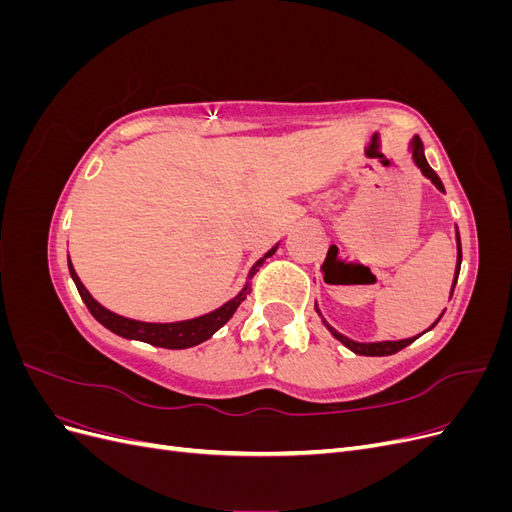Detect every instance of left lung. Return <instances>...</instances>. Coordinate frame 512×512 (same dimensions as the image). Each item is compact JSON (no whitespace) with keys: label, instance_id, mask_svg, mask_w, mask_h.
I'll list each match as a JSON object with an SVG mask.
<instances>
[{"label":"left lung","instance_id":"1","mask_svg":"<svg viewBox=\"0 0 512 512\" xmlns=\"http://www.w3.org/2000/svg\"><path fill=\"white\" fill-rule=\"evenodd\" d=\"M412 158H414V162H416V166L421 168V173L427 177V179H431V183L436 185L438 190H442L444 192V185H442V181H440V177L436 175V170H433L429 164H427V160H425V153H423V143H421V138H414L412 141ZM457 243H459V265H457V275H459V267H461V241H459V235H457ZM455 284H457V277H455V282H453V290H455ZM327 329L335 335V339H339V342H342L346 348H350L352 352H356V354H361V356H389V354H395V352H399V350H404L406 346H410L414 339L418 337H410V339H399V342H378V344H356V342H352V339H348V337H344V335H339L333 327H329L327 324Z\"/></svg>","mask_w":512,"mask_h":512}]
</instances>
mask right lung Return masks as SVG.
Instances as JSON below:
<instances>
[{"instance_id": "right-lung-1", "label": "right lung", "mask_w": 512, "mask_h": 512, "mask_svg": "<svg viewBox=\"0 0 512 512\" xmlns=\"http://www.w3.org/2000/svg\"><path fill=\"white\" fill-rule=\"evenodd\" d=\"M273 252H275V247H273L271 252H267L265 258L273 256ZM265 258H260L256 262V267L252 269V275L258 271V267L262 265V262H265ZM68 267H70L72 280L76 284V290H79L81 299L85 301L91 316H94L100 324H104L108 331H113V333H117L121 337L138 339V342H147L151 346L170 348V350L192 348V346H196L200 342H205V339H209L220 327H224V324L230 320V316L237 312V307L245 301L247 294H250V288L245 286L235 299H230L228 303H224L222 307H218L211 314H205V316L194 318V320H185V322L151 324V322H138V320H130V318H123V316H117L113 312H108V309L102 307L94 297H91V294L87 292V288L81 284L79 275L74 273V269L70 265V260H68Z\"/></svg>"}]
</instances>
